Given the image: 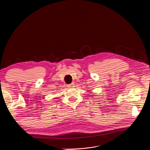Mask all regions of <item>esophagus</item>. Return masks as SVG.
Here are the masks:
<instances>
[{
    "instance_id": "1",
    "label": "esophagus",
    "mask_w": 150,
    "mask_h": 150,
    "mask_svg": "<svg viewBox=\"0 0 150 150\" xmlns=\"http://www.w3.org/2000/svg\"><path fill=\"white\" fill-rule=\"evenodd\" d=\"M68 87H69V88H73V87H75V83H74V82H72V83H71V84H69V85H68Z\"/></svg>"
}]
</instances>
